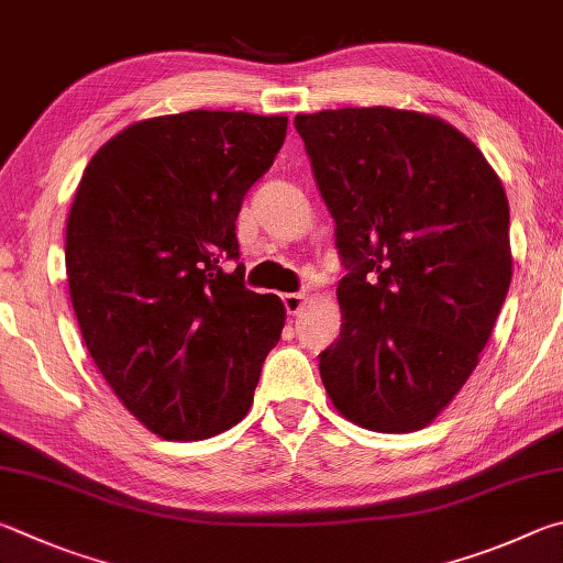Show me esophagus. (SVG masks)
Segmentation results:
<instances>
[{
  "instance_id": "obj_1",
  "label": "esophagus",
  "mask_w": 563,
  "mask_h": 563,
  "mask_svg": "<svg viewBox=\"0 0 563 563\" xmlns=\"http://www.w3.org/2000/svg\"><path fill=\"white\" fill-rule=\"evenodd\" d=\"M282 301L289 317H297V313L303 309V303H307V297H303V294H284Z\"/></svg>"
}]
</instances>
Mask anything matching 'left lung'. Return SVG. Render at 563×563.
<instances>
[{
  "instance_id": "1",
  "label": "left lung",
  "mask_w": 563,
  "mask_h": 563,
  "mask_svg": "<svg viewBox=\"0 0 563 563\" xmlns=\"http://www.w3.org/2000/svg\"><path fill=\"white\" fill-rule=\"evenodd\" d=\"M294 125L349 272L341 336L319 353L323 388L361 428H426L477 368L507 299L505 187L435 115L339 108Z\"/></svg>"
}]
</instances>
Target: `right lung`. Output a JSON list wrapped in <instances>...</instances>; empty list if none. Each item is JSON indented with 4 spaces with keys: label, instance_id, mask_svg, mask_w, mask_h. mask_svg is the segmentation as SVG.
Here are the masks:
<instances>
[{
    "label": "right lung",
    "instance_id": "1",
    "mask_svg": "<svg viewBox=\"0 0 563 563\" xmlns=\"http://www.w3.org/2000/svg\"><path fill=\"white\" fill-rule=\"evenodd\" d=\"M287 115L187 111L128 125L86 165L66 224L68 294L118 400L165 440L250 410L284 303L244 287L234 222Z\"/></svg>",
    "mask_w": 563,
    "mask_h": 563
}]
</instances>
